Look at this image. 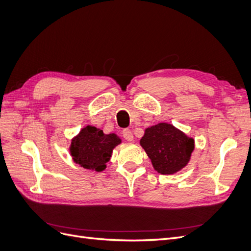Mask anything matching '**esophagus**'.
Masks as SVG:
<instances>
[{
  "label": "esophagus",
  "instance_id": "34e87169",
  "mask_svg": "<svg viewBox=\"0 0 251 251\" xmlns=\"http://www.w3.org/2000/svg\"><path fill=\"white\" fill-rule=\"evenodd\" d=\"M122 134H123V137L125 138L126 141H128V142L133 141V134H132L130 129H124Z\"/></svg>",
  "mask_w": 251,
  "mask_h": 251
}]
</instances>
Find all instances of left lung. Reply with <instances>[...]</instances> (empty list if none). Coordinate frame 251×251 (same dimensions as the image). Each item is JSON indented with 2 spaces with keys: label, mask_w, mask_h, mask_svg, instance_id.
Returning a JSON list of instances; mask_svg holds the SVG:
<instances>
[{
  "label": "left lung",
  "mask_w": 251,
  "mask_h": 251,
  "mask_svg": "<svg viewBox=\"0 0 251 251\" xmlns=\"http://www.w3.org/2000/svg\"><path fill=\"white\" fill-rule=\"evenodd\" d=\"M154 170L173 175L186 166L194 150V140L170 123H158L145 129L140 141Z\"/></svg>",
  "instance_id": "obj_1"
}]
</instances>
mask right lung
I'll return each instance as SVG.
<instances>
[{
  "label": "right lung",
  "mask_w": 251,
  "mask_h": 251,
  "mask_svg": "<svg viewBox=\"0 0 251 251\" xmlns=\"http://www.w3.org/2000/svg\"><path fill=\"white\" fill-rule=\"evenodd\" d=\"M122 143L116 133L105 134L100 128L88 125L71 140L72 160L81 168L100 173L106 169L113 150Z\"/></svg>",
  "instance_id": "add662e5"
}]
</instances>
